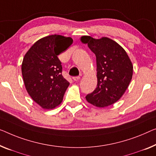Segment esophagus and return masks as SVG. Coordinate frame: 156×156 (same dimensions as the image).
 <instances>
[{"label":"esophagus","mask_w":156,"mask_h":156,"mask_svg":"<svg viewBox=\"0 0 156 156\" xmlns=\"http://www.w3.org/2000/svg\"><path fill=\"white\" fill-rule=\"evenodd\" d=\"M80 76H74V77H73L74 81H78V80H80Z\"/></svg>","instance_id":"obj_1"}]
</instances>
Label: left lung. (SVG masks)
I'll return each instance as SVG.
<instances>
[{"instance_id":"8db88e82","label":"left lung","mask_w":156,"mask_h":156,"mask_svg":"<svg viewBox=\"0 0 156 156\" xmlns=\"http://www.w3.org/2000/svg\"><path fill=\"white\" fill-rule=\"evenodd\" d=\"M96 56L97 85L86 100L97 107H106L119 100L128 87L133 74V66L127 52L119 44L103 37L95 39L82 36Z\"/></svg>"}]
</instances>
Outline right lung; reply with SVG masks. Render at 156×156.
I'll use <instances>...</instances> for the list:
<instances>
[{"label": "right lung", "mask_w": 156, "mask_h": 156, "mask_svg": "<svg viewBox=\"0 0 156 156\" xmlns=\"http://www.w3.org/2000/svg\"><path fill=\"white\" fill-rule=\"evenodd\" d=\"M73 43L70 37L51 35L36 41L24 55L23 80L32 99L45 109H52L63 100L69 83L62 73L57 56Z\"/></svg>", "instance_id": "right-lung-1"}]
</instances>
